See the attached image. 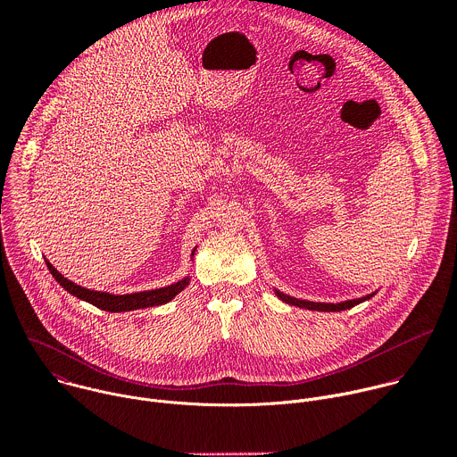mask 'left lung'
Returning a JSON list of instances; mask_svg holds the SVG:
<instances>
[{
  "label": "left lung",
  "instance_id": "8db88e82",
  "mask_svg": "<svg viewBox=\"0 0 457 457\" xmlns=\"http://www.w3.org/2000/svg\"><path fill=\"white\" fill-rule=\"evenodd\" d=\"M275 295L286 302V303H291V305H296V307H303V309H311V311H328V312H333V311H345V309H351L369 298L374 296L372 295H367V296H361V298H354V300H345V302H340V303H325V302H307V300H300V298H295V296H289V295H284L280 293L278 289H275Z\"/></svg>",
  "mask_w": 457,
  "mask_h": 457
}]
</instances>
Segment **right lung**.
Segmentation results:
<instances>
[{
  "mask_svg": "<svg viewBox=\"0 0 457 457\" xmlns=\"http://www.w3.org/2000/svg\"><path fill=\"white\" fill-rule=\"evenodd\" d=\"M197 249V247H195ZM193 249V253H195ZM191 253V258H193ZM48 271L52 273V277L55 278V282L64 289L69 291L71 295L78 296L79 300H85L103 311H110V312H122V311H136V309H145V307H154V305H162L166 302H170L171 298H175L187 284H189V277H184L182 280L166 286V287H159V289H152V291H141V293H129V295H112V293H104V291H94V289H87L81 287L74 282H71L69 278H64L48 260H45Z\"/></svg>",
  "mask_w": 457,
  "mask_h": 457,
  "instance_id": "add662e5",
  "label": "right lung"
}]
</instances>
